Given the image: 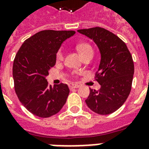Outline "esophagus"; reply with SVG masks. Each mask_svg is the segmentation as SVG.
Segmentation results:
<instances>
[{"label": "esophagus", "mask_w": 149, "mask_h": 149, "mask_svg": "<svg viewBox=\"0 0 149 149\" xmlns=\"http://www.w3.org/2000/svg\"><path fill=\"white\" fill-rule=\"evenodd\" d=\"M69 87L70 89H75L79 87V84H69Z\"/></svg>", "instance_id": "esophagus-1"}]
</instances>
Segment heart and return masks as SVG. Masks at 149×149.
I'll list each match as a JSON object with an SVG mask.
<instances>
[{"label": "heart", "mask_w": 149, "mask_h": 149, "mask_svg": "<svg viewBox=\"0 0 149 149\" xmlns=\"http://www.w3.org/2000/svg\"><path fill=\"white\" fill-rule=\"evenodd\" d=\"M77 49L79 52V54L81 55L82 57H84V56H86L89 53H93V49L91 45H89L88 43H80L79 45H77ZM63 53L62 50H58L57 54H56V58L57 60H61L63 59Z\"/></svg>", "instance_id": "obj_1"}]
</instances>
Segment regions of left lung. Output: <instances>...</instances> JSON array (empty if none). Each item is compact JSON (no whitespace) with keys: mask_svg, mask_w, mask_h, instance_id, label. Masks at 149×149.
<instances>
[{"mask_svg":"<svg viewBox=\"0 0 149 149\" xmlns=\"http://www.w3.org/2000/svg\"><path fill=\"white\" fill-rule=\"evenodd\" d=\"M77 31L92 39L100 53L95 77L100 89L90 90L86 104L98 114H110L120 108L130 94L134 71L132 56L126 44L108 30L95 27Z\"/></svg>","mask_w":149,"mask_h":149,"instance_id":"1","label":"left lung"}]
</instances>
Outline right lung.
I'll return each mask as SVG.
<instances>
[{
  "instance_id": "right-lung-1",
  "label": "right lung",
  "mask_w": 149,
  "mask_h": 149,
  "mask_svg": "<svg viewBox=\"0 0 149 149\" xmlns=\"http://www.w3.org/2000/svg\"><path fill=\"white\" fill-rule=\"evenodd\" d=\"M74 31L44 30L24 41L15 56L13 78L17 97L25 108L39 118L59 112L66 102L70 89L66 84H48L46 77L55 65L56 54L63 42Z\"/></svg>"
}]
</instances>
